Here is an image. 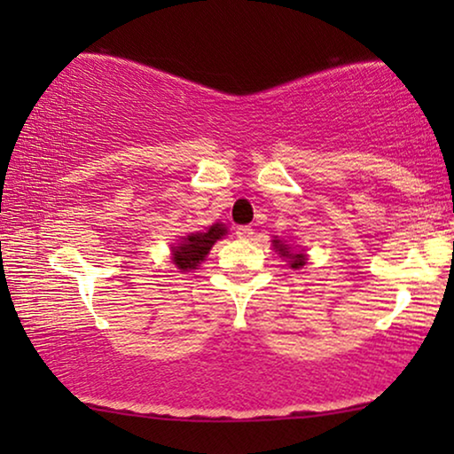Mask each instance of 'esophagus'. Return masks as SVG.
I'll list each match as a JSON object with an SVG mask.
<instances>
[{"label":"esophagus","mask_w":454,"mask_h":454,"mask_svg":"<svg viewBox=\"0 0 454 454\" xmlns=\"http://www.w3.org/2000/svg\"><path fill=\"white\" fill-rule=\"evenodd\" d=\"M235 235H238L239 239H250L254 235V229L250 225H239L235 227Z\"/></svg>","instance_id":"34e87169"}]
</instances>
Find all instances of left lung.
<instances>
[{
    "mask_svg": "<svg viewBox=\"0 0 454 454\" xmlns=\"http://www.w3.org/2000/svg\"><path fill=\"white\" fill-rule=\"evenodd\" d=\"M272 244H275V247H277L278 254H281L283 258H287V260H289L291 269H300V266L306 264V256H303V254H294V252H289V247L285 246V244H281V241H278V239L272 241Z\"/></svg>",
    "mask_w": 454,
    "mask_h": 454,
    "instance_id": "obj_1",
    "label": "left lung"
}]
</instances>
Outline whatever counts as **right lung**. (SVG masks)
I'll use <instances>...</instances> for the list:
<instances>
[{
	"label": "right lung",
	"mask_w": 454,
	"mask_h": 454,
	"mask_svg": "<svg viewBox=\"0 0 454 454\" xmlns=\"http://www.w3.org/2000/svg\"><path fill=\"white\" fill-rule=\"evenodd\" d=\"M227 233V229L215 223L208 231L204 233H192L173 250V262L177 264V269L188 270L196 269L198 264L207 258V254L216 239H221Z\"/></svg>",
	"instance_id": "add662e5"
}]
</instances>
